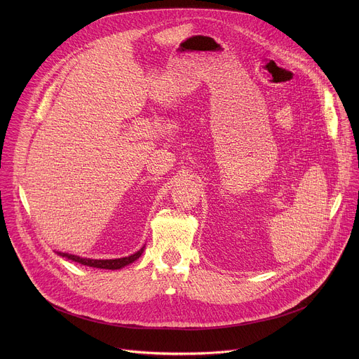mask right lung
Masks as SVG:
<instances>
[{
    "label": "right lung",
    "instance_id": "right-lung-1",
    "mask_svg": "<svg viewBox=\"0 0 359 359\" xmlns=\"http://www.w3.org/2000/svg\"><path fill=\"white\" fill-rule=\"evenodd\" d=\"M143 250H144V245L139 251L128 255V257L109 259V260H93V259H86V257L83 259V257H79V255H75V254L60 252V251H58V254L61 255V257H65V259L72 260L75 263H79L82 266H88V267H93V269H105V270H119V269H123L125 266H129L133 262H136L143 254Z\"/></svg>",
    "mask_w": 359,
    "mask_h": 359
}]
</instances>
